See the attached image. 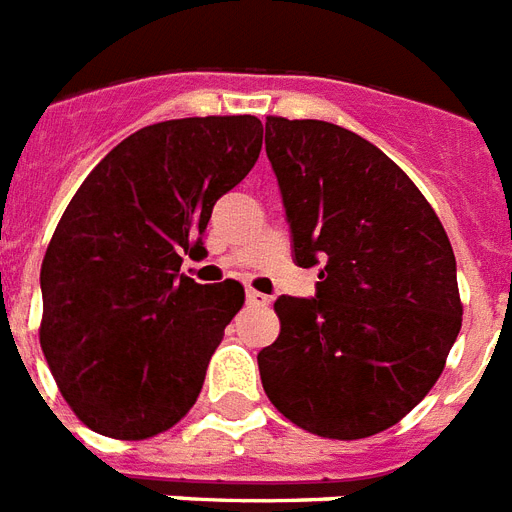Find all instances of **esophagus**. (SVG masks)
Returning <instances> with one entry per match:
<instances>
[{"instance_id":"1","label":"esophagus","mask_w":512,"mask_h":512,"mask_svg":"<svg viewBox=\"0 0 512 512\" xmlns=\"http://www.w3.org/2000/svg\"><path fill=\"white\" fill-rule=\"evenodd\" d=\"M244 297H247V305H252V307H265L270 302L268 294L255 292V289H247V294H244Z\"/></svg>"}]
</instances>
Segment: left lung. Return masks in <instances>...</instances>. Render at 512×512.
Wrapping results in <instances>:
<instances>
[{
  "instance_id": "8db88e82",
  "label": "left lung",
  "mask_w": 512,
  "mask_h": 512,
  "mask_svg": "<svg viewBox=\"0 0 512 512\" xmlns=\"http://www.w3.org/2000/svg\"><path fill=\"white\" fill-rule=\"evenodd\" d=\"M265 152L294 263L321 281L315 297L276 299L263 389L305 431L373 436L429 394L460 334L450 239L418 186L347 128L268 118Z\"/></svg>"
}]
</instances>
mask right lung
Instances as JSON below:
<instances>
[{
	"instance_id": "obj_1",
	"label": "right lung",
	"mask_w": 512,
	"mask_h": 512,
	"mask_svg": "<svg viewBox=\"0 0 512 512\" xmlns=\"http://www.w3.org/2000/svg\"><path fill=\"white\" fill-rule=\"evenodd\" d=\"M263 149L252 115L165 120L120 141L70 199L41 265V350L91 431L147 439L197 402L239 281L181 273Z\"/></svg>"
}]
</instances>
